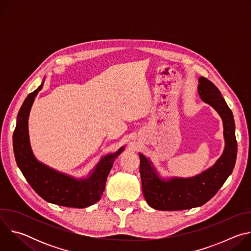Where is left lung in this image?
<instances>
[{
    "mask_svg": "<svg viewBox=\"0 0 251 251\" xmlns=\"http://www.w3.org/2000/svg\"><path fill=\"white\" fill-rule=\"evenodd\" d=\"M201 100L213 107L223 119L225 150L212 167L192 177L162 178L152 162L139 153L143 195L148 204L158 210H183L201 206L223 187L233 171L237 143L231 110L219 88L201 76L198 86Z\"/></svg>",
    "mask_w": 251,
    "mask_h": 251,
    "instance_id": "obj_1",
    "label": "left lung"
}]
</instances>
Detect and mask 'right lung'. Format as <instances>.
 <instances>
[{
    "mask_svg": "<svg viewBox=\"0 0 251 251\" xmlns=\"http://www.w3.org/2000/svg\"><path fill=\"white\" fill-rule=\"evenodd\" d=\"M43 85L44 81L27 95L17 117L13 145L18 167L30 187L45 201L67 207H87L101 199L107 176L124 146L116 153L104 156L85 178H75L40 162L30 148L27 122L31 105Z\"/></svg>",
    "mask_w": 251,
    "mask_h": 251,
    "instance_id": "right-lung-1",
    "label": "right lung"
}]
</instances>
